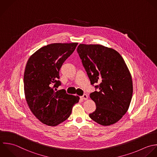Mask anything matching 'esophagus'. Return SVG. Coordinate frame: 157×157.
Returning <instances> with one entry per match:
<instances>
[{"label": "esophagus", "mask_w": 157, "mask_h": 157, "mask_svg": "<svg viewBox=\"0 0 157 157\" xmlns=\"http://www.w3.org/2000/svg\"><path fill=\"white\" fill-rule=\"evenodd\" d=\"M81 98L82 100H87L88 98V96L86 94H84L81 97Z\"/></svg>", "instance_id": "obj_1"}]
</instances>
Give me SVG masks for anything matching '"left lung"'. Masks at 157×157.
I'll list each match as a JSON object with an SVG mask.
<instances>
[{"instance_id":"obj_1","label":"left lung","mask_w":157,"mask_h":157,"mask_svg":"<svg viewBox=\"0 0 157 157\" xmlns=\"http://www.w3.org/2000/svg\"><path fill=\"white\" fill-rule=\"evenodd\" d=\"M77 52L91 84H98L90 94L96 109L89 117L103 126L116 123L128 111L133 95L132 75L124 59L100 44H80Z\"/></svg>"}]
</instances>
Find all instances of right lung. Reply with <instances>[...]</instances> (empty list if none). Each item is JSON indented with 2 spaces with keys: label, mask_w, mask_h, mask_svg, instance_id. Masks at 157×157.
Masks as SVG:
<instances>
[{
  "label": "right lung",
  "mask_w": 157,
  "mask_h": 157,
  "mask_svg": "<svg viewBox=\"0 0 157 157\" xmlns=\"http://www.w3.org/2000/svg\"><path fill=\"white\" fill-rule=\"evenodd\" d=\"M78 43H52L44 46L29 59L24 74V94L33 114L43 124L56 126L67 120L78 96L57 90L59 71L73 52Z\"/></svg>",
  "instance_id": "add662e5"
}]
</instances>
